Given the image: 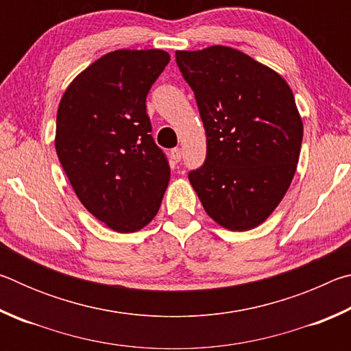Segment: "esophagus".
<instances>
[{"mask_svg": "<svg viewBox=\"0 0 351 351\" xmlns=\"http://www.w3.org/2000/svg\"><path fill=\"white\" fill-rule=\"evenodd\" d=\"M170 158H171V161H173V162H180L181 158H182L181 148H173V150L170 152Z\"/></svg>", "mask_w": 351, "mask_h": 351, "instance_id": "1", "label": "esophagus"}]
</instances>
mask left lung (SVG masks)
<instances>
[{"instance_id":"1","label":"left lung","mask_w":351,"mask_h":351,"mask_svg":"<svg viewBox=\"0 0 351 351\" xmlns=\"http://www.w3.org/2000/svg\"><path fill=\"white\" fill-rule=\"evenodd\" d=\"M197 99L207 158L189 181L221 228L245 232L268 219L293 181L304 122L288 82L230 46L176 51Z\"/></svg>"}]
</instances>
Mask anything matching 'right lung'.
I'll use <instances>...</instances> for the list:
<instances>
[{
    "label": "right lung",
    "instance_id": "add662e5",
    "mask_svg": "<svg viewBox=\"0 0 351 351\" xmlns=\"http://www.w3.org/2000/svg\"><path fill=\"white\" fill-rule=\"evenodd\" d=\"M170 62L162 49H117L69 83L57 110L56 152L85 209L119 234L156 217L170 165L152 138L145 99Z\"/></svg>",
    "mask_w": 351,
    "mask_h": 351
}]
</instances>
